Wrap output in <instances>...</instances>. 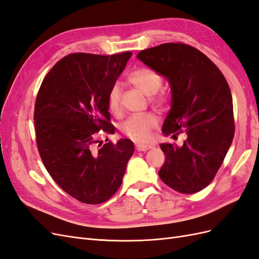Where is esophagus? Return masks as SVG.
<instances>
[{
  "label": "esophagus",
  "instance_id": "1",
  "mask_svg": "<svg viewBox=\"0 0 259 259\" xmlns=\"http://www.w3.org/2000/svg\"><path fill=\"white\" fill-rule=\"evenodd\" d=\"M151 148L150 145H136V150L137 151H147Z\"/></svg>",
  "mask_w": 259,
  "mask_h": 259
}]
</instances>
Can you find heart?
<instances>
[{"label":"heart","instance_id":"heart-1","mask_svg":"<svg viewBox=\"0 0 259 259\" xmlns=\"http://www.w3.org/2000/svg\"><path fill=\"white\" fill-rule=\"evenodd\" d=\"M127 81L145 95L152 96L153 95L154 96L151 97L153 104L162 106L166 103L167 97L165 94L163 92L158 94V91L162 86L163 79L162 75L154 69L148 67L137 68L128 74ZM108 107L110 112L114 115H119L122 112L121 90L117 85L112 86L109 92ZM158 117L153 113L135 114L130 116L121 124V132L125 136L136 140V142H146L150 137L151 131L158 125Z\"/></svg>","mask_w":259,"mask_h":259}]
</instances>
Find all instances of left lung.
Segmentation results:
<instances>
[{
	"mask_svg": "<svg viewBox=\"0 0 259 259\" xmlns=\"http://www.w3.org/2000/svg\"><path fill=\"white\" fill-rule=\"evenodd\" d=\"M137 57L170 85L171 107L163 133L186 135L183 146L160 145L165 162L159 176L178 192H199L216 176L234 136L229 85L206 55L185 43H164Z\"/></svg>",
	"mask_w": 259,
	"mask_h": 259,
	"instance_id": "1",
	"label": "left lung"
}]
</instances>
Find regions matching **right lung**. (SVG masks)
<instances>
[{"instance_id":"obj_1","label":"right lung","mask_w":259,"mask_h":259,"mask_svg":"<svg viewBox=\"0 0 259 259\" xmlns=\"http://www.w3.org/2000/svg\"><path fill=\"white\" fill-rule=\"evenodd\" d=\"M132 56L69 54L46 74L34 106L35 140L46 170L62 190L100 204L119 189L134 153L130 139L96 149L100 131L114 134L108 95Z\"/></svg>"}]
</instances>
